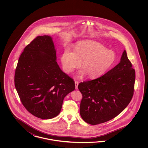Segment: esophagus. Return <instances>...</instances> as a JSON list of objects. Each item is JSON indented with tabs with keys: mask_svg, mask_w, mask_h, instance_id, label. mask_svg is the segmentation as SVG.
Wrapping results in <instances>:
<instances>
[{
	"mask_svg": "<svg viewBox=\"0 0 148 148\" xmlns=\"http://www.w3.org/2000/svg\"><path fill=\"white\" fill-rule=\"evenodd\" d=\"M75 89H78V82H77V81L75 80Z\"/></svg>",
	"mask_w": 148,
	"mask_h": 148,
	"instance_id": "esophagus-1",
	"label": "esophagus"
}]
</instances>
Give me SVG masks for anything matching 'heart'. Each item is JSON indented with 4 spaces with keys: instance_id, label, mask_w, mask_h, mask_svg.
<instances>
[{
    "instance_id": "b5f03b06",
    "label": "heart",
    "mask_w": 148,
    "mask_h": 148,
    "mask_svg": "<svg viewBox=\"0 0 148 148\" xmlns=\"http://www.w3.org/2000/svg\"><path fill=\"white\" fill-rule=\"evenodd\" d=\"M117 56L113 51L108 50L103 45L94 41H82L75 46L74 51L66 50L61 57L64 71L70 73L82 63L83 69L78 77L87 74L88 77L95 78L104 75L113 66Z\"/></svg>"
}]
</instances>
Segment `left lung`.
<instances>
[{"label": "left lung", "instance_id": "left-lung-1", "mask_svg": "<svg viewBox=\"0 0 148 148\" xmlns=\"http://www.w3.org/2000/svg\"><path fill=\"white\" fill-rule=\"evenodd\" d=\"M135 79V70L124 50L120 63L113 69L98 78L79 84L82 95V119L97 125L117 116L132 99Z\"/></svg>", "mask_w": 148, "mask_h": 148}]
</instances>
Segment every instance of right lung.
<instances>
[{"instance_id":"right-lung-1","label":"right lung","mask_w":148,"mask_h":148,"mask_svg":"<svg viewBox=\"0 0 148 148\" xmlns=\"http://www.w3.org/2000/svg\"><path fill=\"white\" fill-rule=\"evenodd\" d=\"M56 60L52 38L38 36L25 47L15 70V86L23 106L43 120L58 115L64 98L75 89Z\"/></svg>"}]
</instances>
